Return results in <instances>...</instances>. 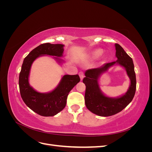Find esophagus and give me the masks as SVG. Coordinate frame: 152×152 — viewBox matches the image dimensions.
Segmentation results:
<instances>
[{
  "mask_svg": "<svg viewBox=\"0 0 152 152\" xmlns=\"http://www.w3.org/2000/svg\"><path fill=\"white\" fill-rule=\"evenodd\" d=\"M79 74L80 79H81V80L83 79V78L84 77V73L83 72H79Z\"/></svg>",
  "mask_w": 152,
  "mask_h": 152,
  "instance_id": "1",
  "label": "esophagus"
}]
</instances>
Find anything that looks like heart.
Instances as JSON below:
<instances>
[{"label":"heart","mask_w":152,"mask_h":152,"mask_svg":"<svg viewBox=\"0 0 152 152\" xmlns=\"http://www.w3.org/2000/svg\"><path fill=\"white\" fill-rule=\"evenodd\" d=\"M103 53V50L102 49H96V50H94V51L91 53V57L94 58V59L98 58H99V57L102 56Z\"/></svg>","instance_id":"b5f03b06"}]
</instances>
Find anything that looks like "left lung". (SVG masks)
Segmentation results:
<instances>
[{"mask_svg": "<svg viewBox=\"0 0 152 152\" xmlns=\"http://www.w3.org/2000/svg\"><path fill=\"white\" fill-rule=\"evenodd\" d=\"M115 49L117 61L106 63L98 68L87 70L85 73L86 77L83 79L86 87L84 98L86 107L99 116L108 117L121 112L131 102L135 94L136 79L132 59L118 44H115ZM115 64H118L126 68L131 80V85L127 93L117 99L104 96L100 91L98 84L99 75Z\"/></svg>", "mask_w": 152, "mask_h": 152, "instance_id": "1", "label": "left lung"}]
</instances>
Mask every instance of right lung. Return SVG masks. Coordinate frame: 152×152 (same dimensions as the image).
<instances>
[{"label": "right lung", "mask_w": 152, "mask_h": 152, "mask_svg": "<svg viewBox=\"0 0 152 152\" xmlns=\"http://www.w3.org/2000/svg\"><path fill=\"white\" fill-rule=\"evenodd\" d=\"M63 47V44H40L27 55L23 63L19 76L21 98L27 107L41 116L51 117L61 112L65 107L68 93L80 80L79 75H65L56 88L48 93H38L30 86L29 73L35 59L44 54L61 57ZM56 59L61 60L58 58Z\"/></svg>", "instance_id": "obj_1"}]
</instances>
